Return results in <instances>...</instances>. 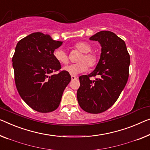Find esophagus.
<instances>
[{"mask_svg":"<svg viewBox=\"0 0 150 150\" xmlns=\"http://www.w3.org/2000/svg\"><path fill=\"white\" fill-rule=\"evenodd\" d=\"M71 79H72V80L77 79V77H76V76H75V75H71Z\"/></svg>","mask_w":150,"mask_h":150,"instance_id":"34e87169","label":"esophagus"}]
</instances>
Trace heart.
Here are the masks:
<instances>
[{
    "label": "heart",
    "mask_w": 150,
    "mask_h": 150,
    "mask_svg": "<svg viewBox=\"0 0 150 150\" xmlns=\"http://www.w3.org/2000/svg\"><path fill=\"white\" fill-rule=\"evenodd\" d=\"M73 48L82 52L80 54L78 62L71 64L64 67V70L71 75H77L88 70V67L93 68L97 65L98 57L95 52H91V46L85 42H79L76 43ZM53 55L54 59L60 63L67 64L69 63V56L61 48H57L54 51Z\"/></svg>",
    "instance_id": "heart-1"
}]
</instances>
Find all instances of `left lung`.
Returning <instances> with one entry per match:
<instances>
[{
    "label": "left lung",
    "instance_id": "left-lung-1",
    "mask_svg": "<svg viewBox=\"0 0 150 150\" xmlns=\"http://www.w3.org/2000/svg\"><path fill=\"white\" fill-rule=\"evenodd\" d=\"M102 46L100 61L96 69L88 75L79 77L80 87L77 97L84 111L98 114L115 103L129 78L130 55L125 42L115 33L101 31L91 36ZM94 80L91 77L96 76Z\"/></svg>",
    "mask_w": 150,
    "mask_h": 150
}]
</instances>
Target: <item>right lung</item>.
<instances>
[{"instance_id":"add662e5","label":"right lung","mask_w":150,"mask_h":150,"mask_svg":"<svg viewBox=\"0 0 150 150\" xmlns=\"http://www.w3.org/2000/svg\"><path fill=\"white\" fill-rule=\"evenodd\" d=\"M62 42L41 32L31 33L18 42L12 61L15 81L24 102L33 110L46 113L59 107L71 77L61 71L53 52ZM58 71L57 74L52 72Z\"/></svg>"}]
</instances>
